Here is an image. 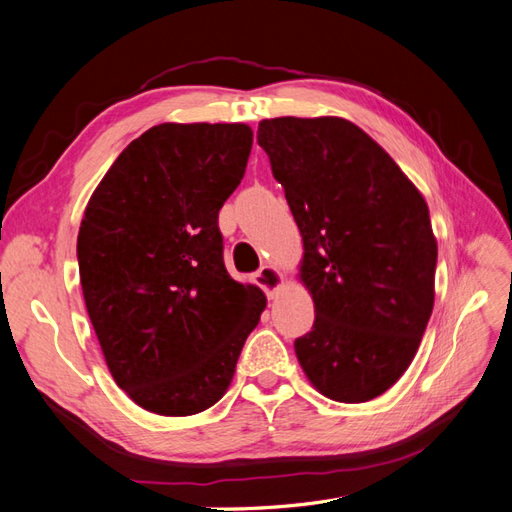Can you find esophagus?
<instances>
[{"instance_id":"obj_1","label":"esophagus","mask_w":512,"mask_h":512,"mask_svg":"<svg viewBox=\"0 0 512 512\" xmlns=\"http://www.w3.org/2000/svg\"><path fill=\"white\" fill-rule=\"evenodd\" d=\"M256 284L267 292L269 299H275L277 294H280L282 286H284V275L277 267L265 265L256 273Z\"/></svg>"}]
</instances>
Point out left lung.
<instances>
[{"instance_id": "obj_1", "label": "left lung", "mask_w": 512, "mask_h": 512, "mask_svg": "<svg viewBox=\"0 0 512 512\" xmlns=\"http://www.w3.org/2000/svg\"><path fill=\"white\" fill-rule=\"evenodd\" d=\"M303 237L299 280L314 327L294 352L314 389L363 404L404 376L436 299L438 241L423 194L342 117L258 123Z\"/></svg>"}]
</instances>
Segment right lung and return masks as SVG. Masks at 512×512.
<instances>
[{
  "instance_id": "obj_1",
  "label": "right lung",
  "mask_w": 512,
  "mask_h": 512,
  "mask_svg": "<svg viewBox=\"0 0 512 512\" xmlns=\"http://www.w3.org/2000/svg\"><path fill=\"white\" fill-rule=\"evenodd\" d=\"M252 136L247 123H160L119 153L85 207L87 314L117 386L149 412L220 401L267 307L258 286L228 275L218 228Z\"/></svg>"
}]
</instances>
